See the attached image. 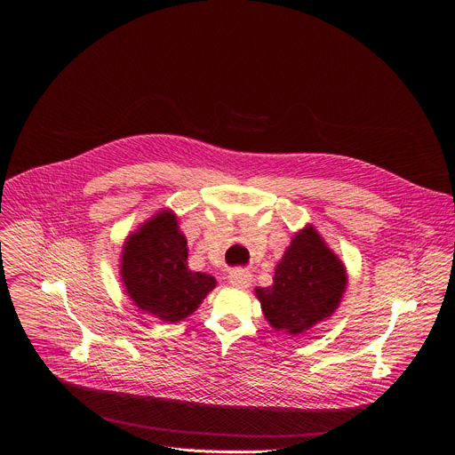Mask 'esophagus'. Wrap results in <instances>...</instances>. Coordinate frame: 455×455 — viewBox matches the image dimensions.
Returning a JSON list of instances; mask_svg holds the SVG:
<instances>
[{
  "label": "esophagus",
  "mask_w": 455,
  "mask_h": 455,
  "mask_svg": "<svg viewBox=\"0 0 455 455\" xmlns=\"http://www.w3.org/2000/svg\"><path fill=\"white\" fill-rule=\"evenodd\" d=\"M228 283L235 288H248L251 284V274L246 270H232L228 274Z\"/></svg>",
  "instance_id": "34e87169"
}]
</instances>
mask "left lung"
I'll use <instances>...</instances> for the list:
<instances>
[{"mask_svg": "<svg viewBox=\"0 0 455 455\" xmlns=\"http://www.w3.org/2000/svg\"><path fill=\"white\" fill-rule=\"evenodd\" d=\"M347 270L313 225L293 234L275 267L274 284L255 288L265 318L275 331L297 337L328 320L342 302Z\"/></svg>", "mask_w": 455, "mask_h": 455, "instance_id": "1", "label": "left lung"}]
</instances>
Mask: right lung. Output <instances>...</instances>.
Instances as JSON below:
<instances>
[{
	"label": "right lung",
	"instance_id": "1",
	"mask_svg": "<svg viewBox=\"0 0 455 455\" xmlns=\"http://www.w3.org/2000/svg\"><path fill=\"white\" fill-rule=\"evenodd\" d=\"M187 257V237L171 209L158 211L125 237L118 272L124 291L140 313L172 323L200 307L216 279L192 272Z\"/></svg>",
	"mask_w": 455,
	"mask_h": 455
}]
</instances>
